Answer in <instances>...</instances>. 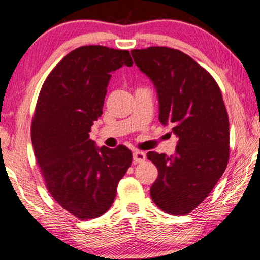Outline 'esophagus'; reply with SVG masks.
<instances>
[{
	"label": "esophagus",
	"instance_id": "esophagus-1",
	"mask_svg": "<svg viewBox=\"0 0 260 260\" xmlns=\"http://www.w3.org/2000/svg\"><path fill=\"white\" fill-rule=\"evenodd\" d=\"M133 160L134 162H144L146 160V154L141 151H135L133 153Z\"/></svg>",
	"mask_w": 260,
	"mask_h": 260
}]
</instances>
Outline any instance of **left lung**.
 <instances>
[{
  "mask_svg": "<svg viewBox=\"0 0 260 260\" xmlns=\"http://www.w3.org/2000/svg\"><path fill=\"white\" fill-rule=\"evenodd\" d=\"M131 54L154 83L159 121L179 138L174 155L147 153L159 172L151 197L166 213L185 215L210 194L229 162L230 123L220 88L178 49L148 47Z\"/></svg>",
  "mask_w": 260,
  "mask_h": 260,
  "instance_id": "obj_1",
  "label": "left lung"
}]
</instances>
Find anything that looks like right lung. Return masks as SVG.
Returning a JSON list of instances; mask_svg holds the SVG:
<instances>
[{
    "label": "right lung",
    "instance_id": "right-lung-1",
    "mask_svg": "<svg viewBox=\"0 0 260 260\" xmlns=\"http://www.w3.org/2000/svg\"><path fill=\"white\" fill-rule=\"evenodd\" d=\"M133 64L128 50L79 47L49 73L31 121V142L50 196L81 220L107 212L132 164L126 146L98 148L89 139L102 114L111 73Z\"/></svg>",
    "mask_w": 260,
    "mask_h": 260
}]
</instances>
